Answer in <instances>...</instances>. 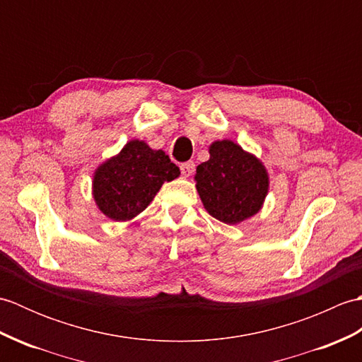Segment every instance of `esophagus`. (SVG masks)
Returning a JSON list of instances; mask_svg holds the SVG:
<instances>
[{
	"mask_svg": "<svg viewBox=\"0 0 362 362\" xmlns=\"http://www.w3.org/2000/svg\"><path fill=\"white\" fill-rule=\"evenodd\" d=\"M180 171H182L183 177H189L191 174L194 173V163H193V161H187V163H182Z\"/></svg>",
	"mask_w": 362,
	"mask_h": 362,
	"instance_id": "esophagus-1",
	"label": "esophagus"
}]
</instances>
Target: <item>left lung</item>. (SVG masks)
<instances>
[{
  "label": "left lung",
  "mask_w": 362,
  "mask_h": 362,
  "mask_svg": "<svg viewBox=\"0 0 362 362\" xmlns=\"http://www.w3.org/2000/svg\"><path fill=\"white\" fill-rule=\"evenodd\" d=\"M209 152L210 158L194 174L204 209L228 226L255 216L269 191L263 161L232 140L213 141Z\"/></svg>",
  "instance_id": "obj_1"
}]
</instances>
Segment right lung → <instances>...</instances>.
Segmentation results:
<instances>
[{
    "label": "right lung",
    "mask_w": 362,
    "mask_h": 362,
    "mask_svg": "<svg viewBox=\"0 0 362 362\" xmlns=\"http://www.w3.org/2000/svg\"><path fill=\"white\" fill-rule=\"evenodd\" d=\"M179 175L163 151L135 138L95 169L91 194L104 216L127 222L146 210L165 182Z\"/></svg>",
    "instance_id": "right-lung-1"
}]
</instances>
